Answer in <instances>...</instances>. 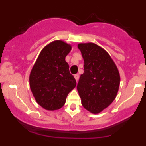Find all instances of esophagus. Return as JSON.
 Masks as SVG:
<instances>
[{
  "instance_id": "esophagus-1",
  "label": "esophagus",
  "mask_w": 146,
  "mask_h": 146,
  "mask_svg": "<svg viewBox=\"0 0 146 146\" xmlns=\"http://www.w3.org/2000/svg\"><path fill=\"white\" fill-rule=\"evenodd\" d=\"M74 78H75L76 81H77H77H78V80H79V74H74Z\"/></svg>"
}]
</instances>
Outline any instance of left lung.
<instances>
[{
    "mask_svg": "<svg viewBox=\"0 0 146 146\" xmlns=\"http://www.w3.org/2000/svg\"><path fill=\"white\" fill-rule=\"evenodd\" d=\"M78 48L84 60V72L77 89L82 106L96 114L111 104L117 95L120 75L109 54L93 43L80 44Z\"/></svg>",
    "mask_w": 146,
    "mask_h": 146,
    "instance_id": "obj_1",
    "label": "left lung"
}]
</instances>
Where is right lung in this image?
Segmentation results:
<instances>
[{
  "mask_svg": "<svg viewBox=\"0 0 146 146\" xmlns=\"http://www.w3.org/2000/svg\"><path fill=\"white\" fill-rule=\"evenodd\" d=\"M70 45L55 41L47 45L35 63L30 74V87L36 101L47 110L64 106L69 93L76 86L65 58Z\"/></svg>",
  "mask_w": 146,
  "mask_h": 146,
  "instance_id": "add662e5",
  "label": "right lung"
}]
</instances>
